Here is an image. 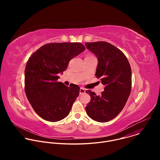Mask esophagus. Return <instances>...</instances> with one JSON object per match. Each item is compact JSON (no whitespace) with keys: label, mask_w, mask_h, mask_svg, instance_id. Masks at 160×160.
<instances>
[{"label":"esophagus","mask_w":160,"mask_h":160,"mask_svg":"<svg viewBox=\"0 0 160 160\" xmlns=\"http://www.w3.org/2000/svg\"><path fill=\"white\" fill-rule=\"evenodd\" d=\"M84 93H85V89L83 87H80V94H83Z\"/></svg>","instance_id":"obj_1"}]
</instances>
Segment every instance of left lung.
Segmentation results:
<instances>
[{
	"instance_id": "obj_1",
	"label": "left lung",
	"mask_w": 160,
	"mask_h": 160,
	"mask_svg": "<svg viewBox=\"0 0 160 160\" xmlns=\"http://www.w3.org/2000/svg\"><path fill=\"white\" fill-rule=\"evenodd\" d=\"M85 45L98 58L96 77L105 85L99 96L88 90L91 99L85 111L92 120L107 122L118 115L128 100L132 88L131 68L125 55L108 42H86Z\"/></svg>"
}]
</instances>
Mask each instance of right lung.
Returning a JSON list of instances; mask_svg holds the SVG:
<instances>
[{
    "mask_svg": "<svg viewBox=\"0 0 160 160\" xmlns=\"http://www.w3.org/2000/svg\"><path fill=\"white\" fill-rule=\"evenodd\" d=\"M85 48L79 42L49 43L29 58L25 70V90L32 107L42 118L58 122L66 117L80 93V87L58 81L70 61Z\"/></svg>",
    "mask_w": 160,
    "mask_h": 160,
    "instance_id": "right-lung-1",
    "label": "right lung"
}]
</instances>
